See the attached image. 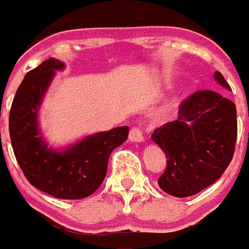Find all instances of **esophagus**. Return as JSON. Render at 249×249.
Wrapping results in <instances>:
<instances>
[{"instance_id": "34e87169", "label": "esophagus", "mask_w": 249, "mask_h": 249, "mask_svg": "<svg viewBox=\"0 0 249 249\" xmlns=\"http://www.w3.org/2000/svg\"><path fill=\"white\" fill-rule=\"evenodd\" d=\"M129 140L130 141H134V142H140V141H142L143 140V134L142 130L140 129V128H132L129 130Z\"/></svg>"}]
</instances>
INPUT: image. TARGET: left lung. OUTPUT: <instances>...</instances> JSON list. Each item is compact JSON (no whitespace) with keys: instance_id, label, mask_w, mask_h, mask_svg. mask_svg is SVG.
I'll return each instance as SVG.
<instances>
[{"instance_id":"left-lung-1","label":"left lung","mask_w":249,"mask_h":249,"mask_svg":"<svg viewBox=\"0 0 249 249\" xmlns=\"http://www.w3.org/2000/svg\"><path fill=\"white\" fill-rule=\"evenodd\" d=\"M215 79L230 88L219 71ZM236 107L211 89L191 93L179 104L178 119L154 130L152 140L166 154L158 186L173 196L198 194L220 178L233 157Z\"/></svg>"}]
</instances>
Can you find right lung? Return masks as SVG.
<instances>
[{"instance_id":"add662e5","label":"right lung","mask_w":249,"mask_h":249,"mask_svg":"<svg viewBox=\"0 0 249 249\" xmlns=\"http://www.w3.org/2000/svg\"><path fill=\"white\" fill-rule=\"evenodd\" d=\"M63 67L60 60L50 58L26 73L10 108L9 133L17 162L31 185L59 199H82L100 187L110 153L126 141L129 128L93 134L62 152L47 148L36 113L55 71Z\"/></svg>"}]
</instances>
